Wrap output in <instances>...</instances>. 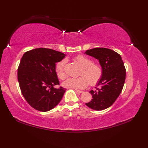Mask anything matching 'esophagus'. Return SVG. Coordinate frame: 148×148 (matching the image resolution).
I'll list each match as a JSON object with an SVG mask.
<instances>
[{
    "label": "esophagus",
    "mask_w": 148,
    "mask_h": 148,
    "mask_svg": "<svg viewBox=\"0 0 148 148\" xmlns=\"http://www.w3.org/2000/svg\"><path fill=\"white\" fill-rule=\"evenodd\" d=\"M76 91L78 92H79V93H82V92H83V91H80V90H78V89H76Z\"/></svg>",
    "instance_id": "1"
}]
</instances>
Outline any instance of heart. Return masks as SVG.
Wrapping results in <instances>:
<instances>
[{
    "instance_id": "obj_1",
    "label": "heart",
    "mask_w": 148,
    "mask_h": 148,
    "mask_svg": "<svg viewBox=\"0 0 148 148\" xmlns=\"http://www.w3.org/2000/svg\"><path fill=\"white\" fill-rule=\"evenodd\" d=\"M75 60L81 66L78 78H70L62 83L66 88L84 89L88 86H95L101 80L102 76V69L97 63L92 62V60L84 55H78L75 57ZM65 60H62L56 65V71L57 77L61 79H64L66 75L65 71Z\"/></svg>"
}]
</instances>
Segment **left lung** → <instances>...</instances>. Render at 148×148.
<instances>
[{
	"instance_id": "8db88e82",
	"label": "left lung",
	"mask_w": 148,
	"mask_h": 148,
	"mask_svg": "<svg viewBox=\"0 0 148 148\" xmlns=\"http://www.w3.org/2000/svg\"><path fill=\"white\" fill-rule=\"evenodd\" d=\"M85 53L99 60L103 71L96 90L89 91L92 99L85 104L96 110L106 109L114 104L122 91L126 78L123 62L120 54L107 48H94Z\"/></svg>"
}]
</instances>
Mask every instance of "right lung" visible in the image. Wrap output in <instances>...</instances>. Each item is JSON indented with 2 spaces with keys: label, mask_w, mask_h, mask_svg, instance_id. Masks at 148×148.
Segmentation results:
<instances>
[{
  "label": "right lung",
  "mask_w": 148,
  "mask_h": 148,
  "mask_svg": "<svg viewBox=\"0 0 148 148\" xmlns=\"http://www.w3.org/2000/svg\"><path fill=\"white\" fill-rule=\"evenodd\" d=\"M65 54L47 48H36L26 52L18 68V80L22 95L34 109L46 112L61 101L65 88L59 85L56 64Z\"/></svg>",
  "instance_id": "obj_1"
}]
</instances>
